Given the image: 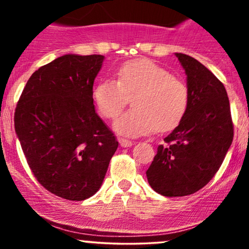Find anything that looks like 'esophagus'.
Wrapping results in <instances>:
<instances>
[{
  "label": "esophagus",
  "mask_w": 249,
  "mask_h": 249,
  "mask_svg": "<svg viewBox=\"0 0 249 249\" xmlns=\"http://www.w3.org/2000/svg\"><path fill=\"white\" fill-rule=\"evenodd\" d=\"M119 144H121L122 147H130V146H132L133 142L128 141V139L121 138V139H119Z\"/></svg>",
  "instance_id": "1"
}]
</instances>
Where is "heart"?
<instances>
[{"mask_svg": "<svg viewBox=\"0 0 249 249\" xmlns=\"http://www.w3.org/2000/svg\"><path fill=\"white\" fill-rule=\"evenodd\" d=\"M117 81L103 79L92 97L103 117L115 119L132 98V110L113 125L116 132L127 137L167 131L179 124L187 110L188 90L180 79L150 59H133L116 72Z\"/></svg>", "mask_w": 249, "mask_h": 249, "instance_id": "1", "label": "heart"}]
</instances>
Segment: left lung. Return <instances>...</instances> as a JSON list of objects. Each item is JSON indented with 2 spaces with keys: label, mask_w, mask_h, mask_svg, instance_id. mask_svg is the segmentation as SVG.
Wrapping results in <instances>:
<instances>
[{
  "label": "left lung",
  "mask_w": 249,
  "mask_h": 249,
  "mask_svg": "<svg viewBox=\"0 0 249 249\" xmlns=\"http://www.w3.org/2000/svg\"><path fill=\"white\" fill-rule=\"evenodd\" d=\"M174 55L186 73L187 110L158 146L146 177L157 193L184 196L204 187L218 172L232 145L233 123L224 84L193 57Z\"/></svg>",
  "instance_id": "obj_1"
}]
</instances>
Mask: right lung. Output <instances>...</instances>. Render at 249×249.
Listing matches in <instances>:
<instances>
[{"instance_id":"obj_1","label":"right lung","mask_w":249,"mask_h":249,"mask_svg":"<svg viewBox=\"0 0 249 249\" xmlns=\"http://www.w3.org/2000/svg\"><path fill=\"white\" fill-rule=\"evenodd\" d=\"M104 56L67 53L31 75L17 103L15 132L34 176L72 201L99 190L118 142L93 105Z\"/></svg>"}]
</instances>
